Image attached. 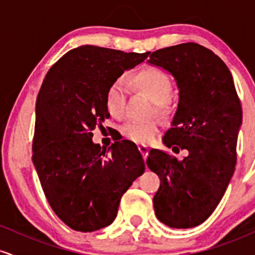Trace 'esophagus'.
Returning a JSON list of instances; mask_svg holds the SVG:
<instances>
[{"label":"esophagus","instance_id":"esophagus-1","mask_svg":"<svg viewBox=\"0 0 255 255\" xmlns=\"http://www.w3.org/2000/svg\"><path fill=\"white\" fill-rule=\"evenodd\" d=\"M138 149H139V151H141V153H142L143 158L147 159V156H148V151H149V148H148V145L139 144V145H138Z\"/></svg>","mask_w":255,"mask_h":255}]
</instances>
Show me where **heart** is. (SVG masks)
<instances>
[{"instance_id": "heart-1", "label": "heart", "mask_w": 255, "mask_h": 255, "mask_svg": "<svg viewBox=\"0 0 255 255\" xmlns=\"http://www.w3.org/2000/svg\"><path fill=\"white\" fill-rule=\"evenodd\" d=\"M136 84L156 104H162L168 99L172 91V83L168 76L158 68L149 67L139 71L133 77ZM128 94V83L125 78H117L111 83L106 91V107L114 118L124 114L125 100ZM158 131V123L154 120L138 122L131 120L123 125L122 133L127 138L136 143H148Z\"/></svg>"}]
</instances>
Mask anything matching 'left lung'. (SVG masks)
Listing matches in <instances>:
<instances>
[{
  "mask_svg": "<svg viewBox=\"0 0 255 255\" xmlns=\"http://www.w3.org/2000/svg\"><path fill=\"white\" fill-rule=\"evenodd\" d=\"M148 62L172 74L179 90L164 144L188 150L183 160L149 151L147 165L160 178L154 211L170 228L197 227L216 210L235 171L241 102L228 66L197 43L155 50Z\"/></svg>",
  "mask_w": 255,
  "mask_h": 255,
  "instance_id": "left-lung-1",
  "label": "left lung"
}]
</instances>
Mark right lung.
<instances>
[{
    "label": "right lung",
    "mask_w": 255,
    "mask_h": 255,
    "mask_svg": "<svg viewBox=\"0 0 255 255\" xmlns=\"http://www.w3.org/2000/svg\"><path fill=\"white\" fill-rule=\"evenodd\" d=\"M149 55L82 45L45 74L36 101L32 161L50 207L66 225L91 233L112 224L123 194L144 172L135 143L108 149L91 131L110 117L106 91Z\"/></svg>",
    "instance_id": "right-lung-1"
}]
</instances>
